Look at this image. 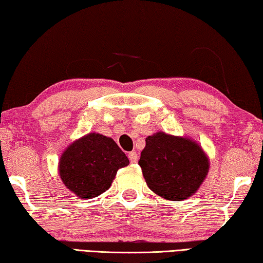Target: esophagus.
<instances>
[{"mask_svg":"<svg viewBox=\"0 0 263 263\" xmlns=\"http://www.w3.org/2000/svg\"><path fill=\"white\" fill-rule=\"evenodd\" d=\"M128 158L129 160H130V163H136L137 162V154L135 153V151H132V153L128 154Z\"/></svg>","mask_w":263,"mask_h":263,"instance_id":"esophagus-1","label":"esophagus"}]
</instances>
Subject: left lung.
<instances>
[{
    "mask_svg": "<svg viewBox=\"0 0 263 263\" xmlns=\"http://www.w3.org/2000/svg\"><path fill=\"white\" fill-rule=\"evenodd\" d=\"M139 164L150 190L171 201L194 195L210 166L209 157L196 141L164 132L146 137Z\"/></svg>",
    "mask_w": 263,
    "mask_h": 263,
    "instance_id": "8db88e82",
    "label": "left lung"
}]
</instances>
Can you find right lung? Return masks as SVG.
Masks as SVG:
<instances>
[{"label": "right lung", "instance_id": "1", "mask_svg": "<svg viewBox=\"0 0 263 263\" xmlns=\"http://www.w3.org/2000/svg\"><path fill=\"white\" fill-rule=\"evenodd\" d=\"M128 164L127 156L110 137L89 133L67 146L58 170L69 191L89 200L107 191L118 170Z\"/></svg>", "mask_w": 263, "mask_h": 263}]
</instances>
